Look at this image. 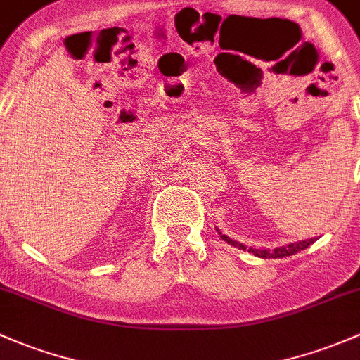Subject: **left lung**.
I'll return each mask as SVG.
<instances>
[{
    "label": "left lung",
    "mask_w": 360,
    "mask_h": 360,
    "mask_svg": "<svg viewBox=\"0 0 360 360\" xmlns=\"http://www.w3.org/2000/svg\"><path fill=\"white\" fill-rule=\"evenodd\" d=\"M219 234H221L222 240L228 241V243L233 245V247H238L240 250H248L250 253H253V255H257V257H262V259H283V257L295 255V253H298L300 250H305L309 247V245H312L314 241L317 240V238H310V240H302V241H297V243H290L288 247H278L274 250H266V248L259 250V248H247L243 243H238V241L231 240L229 236L222 234L221 231H219Z\"/></svg>",
    "instance_id": "8db88e82"
}]
</instances>
